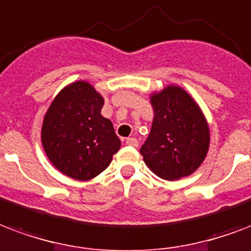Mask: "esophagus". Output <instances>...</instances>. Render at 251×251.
Returning <instances> with one entry per match:
<instances>
[{
    "label": "esophagus",
    "instance_id": "esophagus-1",
    "mask_svg": "<svg viewBox=\"0 0 251 251\" xmlns=\"http://www.w3.org/2000/svg\"><path fill=\"white\" fill-rule=\"evenodd\" d=\"M126 145H127V146H131V147H137L138 146V141H137V139L135 138H127L126 139Z\"/></svg>",
    "mask_w": 251,
    "mask_h": 251
}]
</instances>
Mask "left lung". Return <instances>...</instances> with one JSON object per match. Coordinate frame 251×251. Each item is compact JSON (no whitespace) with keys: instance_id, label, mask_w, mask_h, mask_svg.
<instances>
[{"instance_id":"obj_1","label":"left lung","mask_w":251,"mask_h":251,"mask_svg":"<svg viewBox=\"0 0 251 251\" xmlns=\"http://www.w3.org/2000/svg\"><path fill=\"white\" fill-rule=\"evenodd\" d=\"M154 120L141 147L145 163L156 176L176 180L188 176L205 159L209 125L198 102L179 85L150 95Z\"/></svg>"}]
</instances>
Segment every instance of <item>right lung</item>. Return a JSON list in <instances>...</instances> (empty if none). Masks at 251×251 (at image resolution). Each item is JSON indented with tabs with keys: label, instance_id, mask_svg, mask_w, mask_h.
Returning <instances> with one entry per match:
<instances>
[{
	"label": "right lung",
	"instance_id": "1",
	"mask_svg": "<svg viewBox=\"0 0 251 251\" xmlns=\"http://www.w3.org/2000/svg\"><path fill=\"white\" fill-rule=\"evenodd\" d=\"M104 97L92 84L74 81L59 92L42 125L50 162L76 180H91L108 167L121 141L110 120L101 116Z\"/></svg>",
	"mask_w": 251,
	"mask_h": 251
}]
</instances>
